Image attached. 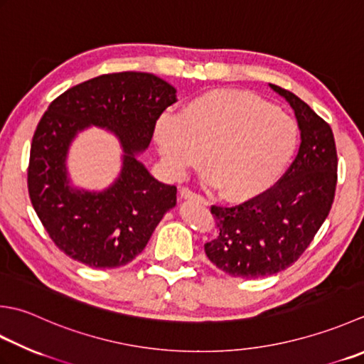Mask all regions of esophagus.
<instances>
[{"label":"esophagus","mask_w":364,"mask_h":364,"mask_svg":"<svg viewBox=\"0 0 364 364\" xmlns=\"http://www.w3.org/2000/svg\"><path fill=\"white\" fill-rule=\"evenodd\" d=\"M180 196H181V198H184V200H192V202H197V203H202V205H208V202H206V198L203 196L197 194V192L191 191L189 188H181Z\"/></svg>","instance_id":"obj_1"}]
</instances>
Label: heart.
Returning a JSON list of instances; mask_svg holds the SVG:
<instances>
[{"label":"heart","instance_id":"b5f03b06","mask_svg":"<svg viewBox=\"0 0 364 364\" xmlns=\"http://www.w3.org/2000/svg\"><path fill=\"white\" fill-rule=\"evenodd\" d=\"M296 126L286 113L245 90H211L162 115L156 145L173 173L202 166L230 200L262 194L279 178L296 148Z\"/></svg>","mask_w":364,"mask_h":364}]
</instances>
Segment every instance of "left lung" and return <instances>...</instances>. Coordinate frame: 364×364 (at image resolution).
<instances>
[{"label": "left lung", "instance_id": "1", "mask_svg": "<svg viewBox=\"0 0 364 364\" xmlns=\"http://www.w3.org/2000/svg\"><path fill=\"white\" fill-rule=\"evenodd\" d=\"M295 112L301 145L273 188L237 206H211L218 235L205 254L233 277L272 276L300 259L328 216L338 183L330 124L294 92L269 83Z\"/></svg>", "mask_w": 364, "mask_h": 364}]
</instances>
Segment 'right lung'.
Returning a JSON list of instances; mask_svg holds the SVG:
<instances>
[{"label":"right lung","instance_id":"add662e5","mask_svg":"<svg viewBox=\"0 0 364 364\" xmlns=\"http://www.w3.org/2000/svg\"><path fill=\"white\" fill-rule=\"evenodd\" d=\"M176 102V90L146 73H117L69 88L48 105L30 151L28 192L56 247L91 268H118L144 251L156 227L176 205V188L156 180L137 159L156 121ZM90 125L115 133L124 167L99 193L70 186L68 146Z\"/></svg>","mask_w":364,"mask_h":364}]
</instances>
